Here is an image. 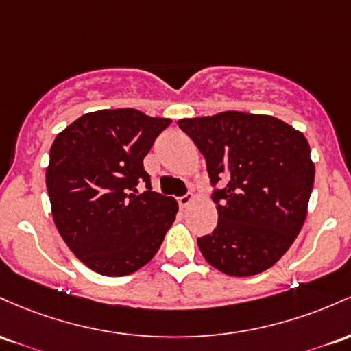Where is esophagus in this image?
Returning <instances> with one entry per match:
<instances>
[{
	"instance_id": "esophagus-1",
	"label": "esophagus",
	"mask_w": 351,
	"mask_h": 351,
	"mask_svg": "<svg viewBox=\"0 0 351 351\" xmlns=\"http://www.w3.org/2000/svg\"><path fill=\"white\" fill-rule=\"evenodd\" d=\"M194 194H186V195H182V197H179V199H177V202H179V206L180 207H187V206H191L192 202H194Z\"/></svg>"
}]
</instances>
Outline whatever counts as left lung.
<instances>
[{"mask_svg":"<svg viewBox=\"0 0 351 351\" xmlns=\"http://www.w3.org/2000/svg\"><path fill=\"white\" fill-rule=\"evenodd\" d=\"M177 124L206 157L217 204V227L197 239L204 258L232 277L270 269L305 222L315 179L308 141L261 114L226 111Z\"/></svg>","mask_w":351,"mask_h":351,"instance_id":"8db88e82","label":"left lung"}]
</instances>
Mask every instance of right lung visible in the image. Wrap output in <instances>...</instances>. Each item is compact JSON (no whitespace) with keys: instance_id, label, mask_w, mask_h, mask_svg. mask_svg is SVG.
<instances>
[{"instance_id":"add662e5","label":"right lung","mask_w":351,"mask_h":351,"mask_svg":"<svg viewBox=\"0 0 351 351\" xmlns=\"http://www.w3.org/2000/svg\"><path fill=\"white\" fill-rule=\"evenodd\" d=\"M171 123L137 109H104L81 116L51 145L46 187L54 223L90 270L106 277L139 270L176 220L177 202L152 191L144 171V157Z\"/></svg>"}]
</instances>
